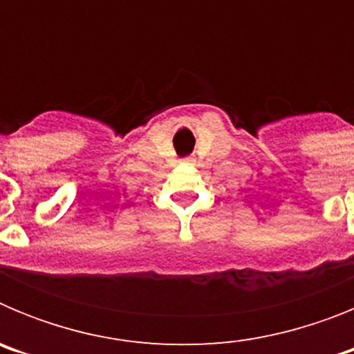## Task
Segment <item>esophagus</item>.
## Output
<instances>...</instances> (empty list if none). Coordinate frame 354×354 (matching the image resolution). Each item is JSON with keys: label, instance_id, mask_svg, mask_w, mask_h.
<instances>
[{"label": "esophagus", "instance_id": "1", "mask_svg": "<svg viewBox=\"0 0 354 354\" xmlns=\"http://www.w3.org/2000/svg\"><path fill=\"white\" fill-rule=\"evenodd\" d=\"M184 161H186V162H192L193 159H192V158H186V159H184Z\"/></svg>", "mask_w": 354, "mask_h": 354}]
</instances>
